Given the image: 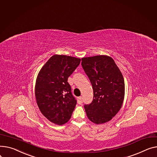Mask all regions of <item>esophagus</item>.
Here are the masks:
<instances>
[{"instance_id":"esophagus-1","label":"esophagus","mask_w":157,"mask_h":157,"mask_svg":"<svg viewBox=\"0 0 157 157\" xmlns=\"http://www.w3.org/2000/svg\"><path fill=\"white\" fill-rule=\"evenodd\" d=\"M82 102V97H79L78 98V104H81Z\"/></svg>"}]
</instances>
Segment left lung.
<instances>
[{
	"label": "left lung",
	"mask_w": 157,
	"mask_h": 157,
	"mask_svg": "<svg viewBox=\"0 0 157 157\" xmlns=\"http://www.w3.org/2000/svg\"><path fill=\"white\" fill-rule=\"evenodd\" d=\"M81 66L93 90V101L84 107L97 124L110 121L121 109L125 93L123 76L112 58L97 56L81 59Z\"/></svg>",
	"instance_id": "1"
}]
</instances>
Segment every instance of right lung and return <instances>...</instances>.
<instances>
[{
    "label": "right lung",
    "mask_w": 157,
    "mask_h": 157,
    "mask_svg": "<svg viewBox=\"0 0 157 157\" xmlns=\"http://www.w3.org/2000/svg\"><path fill=\"white\" fill-rule=\"evenodd\" d=\"M80 62L78 58L54 55L38 73L35 85L38 106L44 116L54 124L67 122L75 110L77 100L67 79Z\"/></svg>",
    "instance_id": "1"
}]
</instances>
